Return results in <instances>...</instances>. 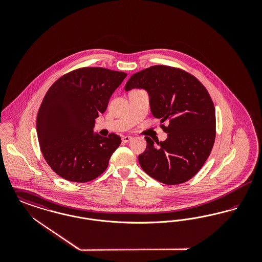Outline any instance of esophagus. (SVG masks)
Instances as JSON below:
<instances>
[{"label":"esophagus","mask_w":262,"mask_h":262,"mask_svg":"<svg viewBox=\"0 0 262 262\" xmlns=\"http://www.w3.org/2000/svg\"><path fill=\"white\" fill-rule=\"evenodd\" d=\"M132 138H133V137H130V136H125V137H122V140H123L124 142H128Z\"/></svg>","instance_id":"esophagus-1"}]
</instances>
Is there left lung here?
<instances>
[{
  "instance_id": "8db88e82",
  "label": "left lung",
  "mask_w": 262,
  "mask_h": 262,
  "mask_svg": "<svg viewBox=\"0 0 262 262\" xmlns=\"http://www.w3.org/2000/svg\"><path fill=\"white\" fill-rule=\"evenodd\" d=\"M136 88L147 90L152 115L160 119V127L168 134L157 145L145 137L146 149L138 162L162 184L186 183L199 173L215 141V108L207 89L186 71L162 64L132 75L125 91Z\"/></svg>"
}]
</instances>
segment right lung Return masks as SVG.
<instances>
[{
  "label": "right lung",
  "instance_id": "1",
  "mask_svg": "<svg viewBox=\"0 0 262 262\" xmlns=\"http://www.w3.org/2000/svg\"><path fill=\"white\" fill-rule=\"evenodd\" d=\"M126 74L83 67L57 79L38 110L36 130L44 159L61 178L90 182L103 174L121 137L93 134L95 119L105 112Z\"/></svg>",
  "mask_w": 262,
  "mask_h": 262
}]
</instances>
